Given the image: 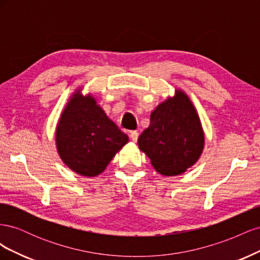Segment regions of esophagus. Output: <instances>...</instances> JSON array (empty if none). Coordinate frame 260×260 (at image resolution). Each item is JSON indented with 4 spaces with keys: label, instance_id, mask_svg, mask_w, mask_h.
<instances>
[{
    "label": "esophagus",
    "instance_id": "1",
    "mask_svg": "<svg viewBox=\"0 0 260 260\" xmlns=\"http://www.w3.org/2000/svg\"><path fill=\"white\" fill-rule=\"evenodd\" d=\"M138 138H139L138 131H131V132H130V139L133 141V142H137Z\"/></svg>",
    "mask_w": 260,
    "mask_h": 260
}]
</instances>
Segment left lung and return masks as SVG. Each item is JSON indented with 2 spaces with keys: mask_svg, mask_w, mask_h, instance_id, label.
<instances>
[{
  "mask_svg": "<svg viewBox=\"0 0 260 260\" xmlns=\"http://www.w3.org/2000/svg\"><path fill=\"white\" fill-rule=\"evenodd\" d=\"M139 148L162 176L182 175L196 164L205 146L200 116L181 89L151 113V122L138 140Z\"/></svg>",
  "mask_w": 260,
  "mask_h": 260,
  "instance_id": "left-lung-1",
  "label": "left lung"
}]
</instances>
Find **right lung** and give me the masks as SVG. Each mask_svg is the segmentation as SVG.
Here are the masks:
<instances>
[{
  "label": "right lung",
  "mask_w": 260,
  "mask_h": 260,
  "mask_svg": "<svg viewBox=\"0 0 260 260\" xmlns=\"http://www.w3.org/2000/svg\"><path fill=\"white\" fill-rule=\"evenodd\" d=\"M78 88L68 99L55 130L57 153L66 166L83 177L103 172L129 142L91 93Z\"/></svg>",
  "instance_id": "1"
}]
</instances>
